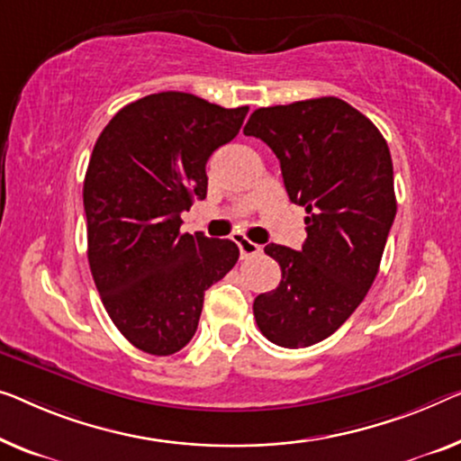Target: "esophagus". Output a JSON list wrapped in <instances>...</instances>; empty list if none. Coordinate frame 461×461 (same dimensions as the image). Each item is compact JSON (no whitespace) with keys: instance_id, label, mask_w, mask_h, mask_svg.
I'll return each mask as SVG.
<instances>
[{"instance_id":"esophagus-1","label":"esophagus","mask_w":461,"mask_h":461,"mask_svg":"<svg viewBox=\"0 0 461 461\" xmlns=\"http://www.w3.org/2000/svg\"><path fill=\"white\" fill-rule=\"evenodd\" d=\"M236 244H238V249H240V257H242V258L257 257V254L263 252V249H260L258 244L250 242L249 238H238V240H236Z\"/></svg>"}]
</instances>
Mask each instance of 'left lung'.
Returning a JSON list of instances; mask_svg holds the SVG:
<instances>
[{
	"mask_svg": "<svg viewBox=\"0 0 461 461\" xmlns=\"http://www.w3.org/2000/svg\"><path fill=\"white\" fill-rule=\"evenodd\" d=\"M244 134L277 155L287 196L308 212L302 250L265 246L281 281L254 300V319L275 346L308 348L352 317L379 273L397 211L389 147L338 97L260 107Z\"/></svg>",
	"mask_w": 461,
	"mask_h": 461,
	"instance_id": "left-lung-1",
	"label": "left lung"
}]
</instances>
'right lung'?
I'll return each mask as SVG.
<instances>
[{"mask_svg":"<svg viewBox=\"0 0 461 461\" xmlns=\"http://www.w3.org/2000/svg\"><path fill=\"white\" fill-rule=\"evenodd\" d=\"M246 113L157 93L122 107L95 142L82 188L88 265L109 319L142 352H180L204 292L240 257L231 240L182 233L180 215L207 196L209 157L236 139Z\"/></svg>","mask_w":461,"mask_h":461,"instance_id":"obj_1","label":"right lung"}]
</instances>
